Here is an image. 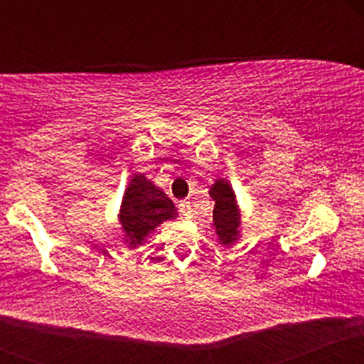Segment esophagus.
Wrapping results in <instances>:
<instances>
[{
    "mask_svg": "<svg viewBox=\"0 0 364 364\" xmlns=\"http://www.w3.org/2000/svg\"><path fill=\"white\" fill-rule=\"evenodd\" d=\"M179 212H181V215H190L191 214V203L188 202V200H183V202H179Z\"/></svg>",
    "mask_w": 364,
    "mask_h": 364,
    "instance_id": "obj_1",
    "label": "esophagus"
}]
</instances>
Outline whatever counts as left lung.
Segmentation results:
<instances>
[{
    "label": "left lung",
    "mask_w": 364,
    "mask_h": 364,
    "mask_svg": "<svg viewBox=\"0 0 364 364\" xmlns=\"http://www.w3.org/2000/svg\"><path fill=\"white\" fill-rule=\"evenodd\" d=\"M210 196L214 198V225L215 232L223 245H229L236 240L240 228V212H237L235 191L225 179H215L210 188Z\"/></svg>",
    "instance_id": "8db88e82"
}]
</instances>
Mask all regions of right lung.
<instances>
[{
  "mask_svg": "<svg viewBox=\"0 0 364 364\" xmlns=\"http://www.w3.org/2000/svg\"><path fill=\"white\" fill-rule=\"evenodd\" d=\"M173 202L161 188L149 181L144 174H136L124 191L121 203L119 223L132 246L140 245L164 220L173 219Z\"/></svg>",
  "mask_w": 364,
  "mask_h": 364,
  "instance_id": "right-lung-1",
  "label": "right lung"
}]
</instances>
